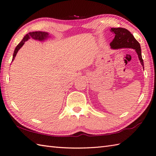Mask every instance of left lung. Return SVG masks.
<instances>
[{
    "mask_svg": "<svg viewBox=\"0 0 156 156\" xmlns=\"http://www.w3.org/2000/svg\"><path fill=\"white\" fill-rule=\"evenodd\" d=\"M110 31L115 34V37L110 45L112 49L132 48L136 50L141 64L144 68V61L140 43L127 29L124 28H112Z\"/></svg>",
    "mask_w": 156,
    "mask_h": 156,
    "instance_id": "obj_1",
    "label": "left lung"
}]
</instances>
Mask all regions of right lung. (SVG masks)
<instances>
[{
	"mask_svg": "<svg viewBox=\"0 0 156 156\" xmlns=\"http://www.w3.org/2000/svg\"><path fill=\"white\" fill-rule=\"evenodd\" d=\"M48 37H50L49 34L48 33V32H46L37 31V32H29V33L27 34L26 35L24 36V37L23 38V40H22L21 42L16 46L15 49H14L12 62L14 60V58H15V56L16 55L18 51H19V50L21 48V47L23 46V44H24V42L27 41L28 39L32 38V39L37 40V41H44V40H46V38H48Z\"/></svg>",
	"mask_w": 156,
	"mask_h": 156,
	"instance_id": "add662e5",
	"label": "right lung"
}]
</instances>
